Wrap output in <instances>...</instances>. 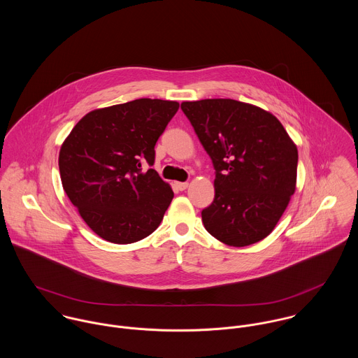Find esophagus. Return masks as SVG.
<instances>
[{
	"mask_svg": "<svg viewBox=\"0 0 358 358\" xmlns=\"http://www.w3.org/2000/svg\"><path fill=\"white\" fill-rule=\"evenodd\" d=\"M175 186H176V189H178V190L183 192V190H186V189L189 187V183H187V182H176V183H175Z\"/></svg>",
	"mask_w": 358,
	"mask_h": 358,
	"instance_id": "1",
	"label": "esophagus"
}]
</instances>
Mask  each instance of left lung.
<instances>
[{
    "label": "left lung",
    "mask_w": 358,
    "mask_h": 358,
    "mask_svg": "<svg viewBox=\"0 0 358 358\" xmlns=\"http://www.w3.org/2000/svg\"><path fill=\"white\" fill-rule=\"evenodd\" d=\"M215 168L206 231L230 247L266 238L296 189L298 149L268 111L233 99L182 103Z\"/></svg>",
    "instance_id": "8db88e82"
}]
</instances>
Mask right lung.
<instances>
[{"label": "right lung", "mask_w": 358, "mask_h": 358, "mask_svg": "<svg viewBox=\"0 0 358 358\" xmlns=\"http://www.w3.org/2000/svg\"><path fill=\"white\" fill-rule=\"evenodd\" d=\"M179 103L136 99L84 115L59 153L63 189L103 240L136 243L159 226L173 192L153 165L154 146Z\"/></svg>", "instance_id": "right-lung-1"}]
</instances>
